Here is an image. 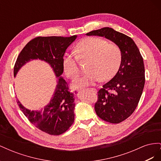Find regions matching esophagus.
Returning a JSON list of instances; mask_svg holds the SVG:
<instances>
[{"label":"esophagus","instance_id":"34e87169","mask_svg":"<svg viewBox=\"0 0 161 161\" xmlns=\"http://www.w3.org/2000/svg\"><path fill=\"white\" fill-rule=\"evenodd\" d=\"M88 90L91 91H93V92H96V89H93V88H91V89H88Z\"/></svg>","mask_w":161,"mask_h":161}]
</instances>
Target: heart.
<instances>
[{
	"label": "heart",
	"instance_id": "heart-1",
	"mask_svg": "<svg viewBox=\"0 0 161 161\" xmlns=\"http://www.w3.org/2000/svg\"><path fill=\"white\" fill-rule=\"evenodd\" d=\"M74 53H66L62 64L66 75L76 79L79 75V60H89L87 74L75 80L74 87L93 85L97 82L108 81L114 76L121 61L120 48L114 43L100 37H90L80 41L75 47Z\"/></svg>",
	"mask_w": 161,
	"mask_h": 161
}]
</instances>
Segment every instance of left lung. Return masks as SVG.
Returning <instances> with one entry per match:
<instances>
[{
	"label": "left lung",
	"instance_id": "8db88e82",
	"mask_svg": "<svg viewBox=\"0 0 161 161\" xmlns=\"http://www.w3.org/2000/svg\"><path fill=\"white\" fill-rule=\"evenodd\" d=\"M86 36L105 37L115 43L121 52L118 72L99 90L95 104L97 115L111 124H119L130 117L138 106L145 83L142 55L132 39L114 29L103 27Z\"/></svg>",
	"mask_w": 161,
	"mask_h": 161
}]
</instances>
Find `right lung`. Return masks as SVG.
Returning a JSON list of instances; mask_svg holds the SVG:
<instances>
[{
    "label": "right lung",
    "mask_w": 161,
    "mask_h": 161,
    "mask_svg": "<svg viewBox=\"0 0 161 161\" xmlns=\"http://www.w3.org/2000/svg\"><path fill=\"white\" fill-rule=\"evenodd\" d=\"M77 36L71 37H37L28 42L19 53L14 66L15 76L21 68L31 60H41L50 65L58 78L52 98L44 108L39 111L26 109L17 102L29 121L43 132L58 136L64 133L74 122L75 95L70 92L66 80L61 76L64 71L63 57L67 47Z\"/></svg>",
    "instance_id": "right-lung-1"
}]
</instances>
